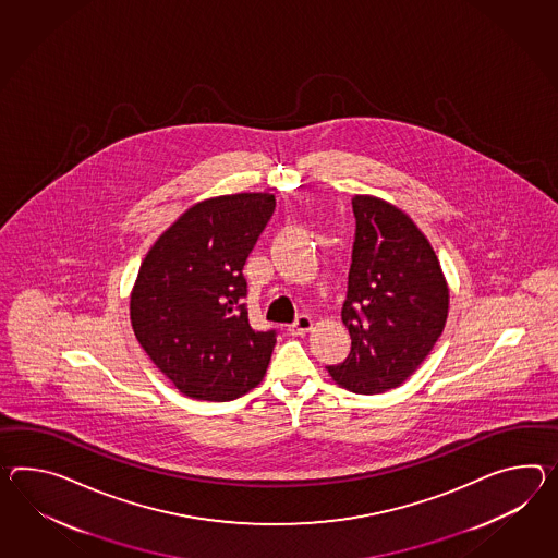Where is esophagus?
I'll list each match as a JSON object with an SVG mask.
<instances>
[{"label": "esophagus", "mask_w": 558, "mask_h": 558, "mask_svg": "<svg viewBox=\"0 0 558 558\" xmlns=\"http://www.w3.org/2000/svg\"><path fill=\"white\" fill-rule=\"evenodd\" d=\"M313 318L308 314H300L299 318L288 327L292 335H306L313 328Z\"/></svg>", "instance_id": "obj_1"}]
</instances>
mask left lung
I'll return each instance as SVG.
<instances>
[{"label": "left lung", "instance_id": "obj_1", "mask_svg": "<svg viewBox=\"0 0 558 558\" xmlns=\"http://www.w3.org/2000/svg\"><path fill=\"white\" fill-rule=\"evenodd\" d=\"M353 262L342 323L351 353L330 377L359 395L385 393L420 368L441 337L449 290L434 247L408 214L354 195Z\"/></svg>", "mask_w": 558, "mask_h": 558}]
</instances>
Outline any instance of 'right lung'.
Wrapping results in <instances>:
<instances>
[{"label":"right lung","mask_w":558,"mask_h":558,"mask_svg":"<svg viewBox=\"0 0 558 558\" xmlns=\"http://www.w3.org/2000/svg\"><path fill=\"white\" fill-rule=\"evenodd\" d=\"M270 193H235L190 207L143 259L131 294L133 330L179 391L231 401L264 379L276 330L250 327L244 264L270 221Z\"/></svg>","instance_id":"add662e5"}]
</instances>
